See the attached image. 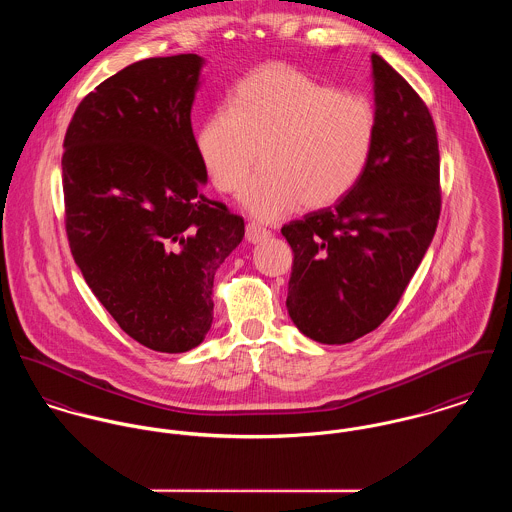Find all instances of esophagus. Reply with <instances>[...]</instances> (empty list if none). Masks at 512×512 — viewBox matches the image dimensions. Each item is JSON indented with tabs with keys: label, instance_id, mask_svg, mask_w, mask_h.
I'll use <instances>...</instances> for the list:
<instances>
[{
	"label": "esophagus",
	"instance_id": "1",
	"mask_svg": "<svg viewBox=\"0 0 512 512\" xmlns=\"http://www.w3.org/2000/svg\"><path fill=\"white\" fill-rule=\"evenodd\" d=\"M270 234L272 233H270L268 229L260 227L258 223H248V225H246V240H248V242H252V244L266 240Z\"/></svg>",
	"mask_w": 512,
	"mask_h": 512
}]
</instances>
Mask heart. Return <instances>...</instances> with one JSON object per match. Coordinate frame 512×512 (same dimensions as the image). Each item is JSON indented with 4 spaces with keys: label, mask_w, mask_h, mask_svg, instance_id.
<instances>
[{
    "label": "heart",
    "mask_w": 512,
    "mask_h": 512,
    "mask_svg": "<svg viewBox=\"0 0 512 512\" xmlns=\"http://www.w3.org/2000/svg\"><path fill=\"white\" fill-rule=\"evenodd\" d=\"M377 139V113L364 95L338 92L283 64L252 70L197 133V152L213 182L233 193L258 158L264 166L242 189L246 209L274 221L301 203L328 207L362 180Z\"/></svg>",
    "instance_id": "heart-1"
}]
</instances>
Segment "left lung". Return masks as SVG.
I'll return each mask as SVG.
<instances>
[{
	"instance_id": "obj_1",
	"label": "left lung",
	"mask_w": 512,
	"mask_h": 512,
	"mask_svg": "<svg viewBox=\"0 0 512 512\" xmlns=\"http://www.w3.org/2000/svg\"><path fill=\"white\" fill-rule=\"evenodd\" d=\"M377 139L356 187L334 207L281 227L293 250L287 311L323 344H346L397 307L436 233L442 189L432 115L372 54Z\"/></svg>"
}]
</instances>
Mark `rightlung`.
<instances>
[{
	"label": "right lung",
	"mask_w": 512,
	"mask_h": 512,
	"mask_svg": "<svg viewBox=\"0 0 512 512\" xmlns=\"http://www.w3.org/2000/svg\"><path fill=\"white\" fill-rule=\"evenodd\" d=\"M203 58L139 60L88 93L62 154L64 223L93 295L142 346L178 354L213 323V279L244 219L199 186L191 129Z\"/></svg>",
	"instance_id": "1"
}]
</instances>
